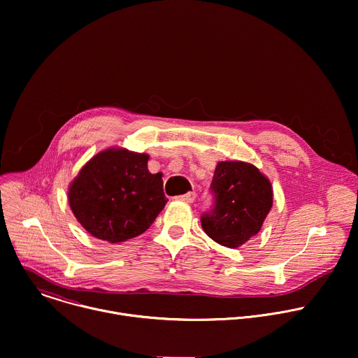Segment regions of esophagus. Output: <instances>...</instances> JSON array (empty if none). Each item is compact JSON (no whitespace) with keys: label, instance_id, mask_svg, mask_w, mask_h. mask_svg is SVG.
I'll return each instance as SVG.
<instances>
[{"label":"esophagus","instance_id":"34e87169","mask_svg":"<svg viewBox=\"0 0 358 358\" xmlns=\"http://www.w3.org/2000/svg\"><path fill=\"white\" fill-rule=\"evenodd\" d=\"M195 198H196V194H195V192H187V194H184V195H178V196H177V199L185 201V202H194Z\"/></svg>","mask_w":358,"mask_h":358}]
</instances>
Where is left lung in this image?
Listing matches in <instances>:
<instances>
[{"label": "left lung", "instance_id": "left-lung-1", "mask_svg": "<svg viewBox=\"0 0 358 358\" xmlns=\"http://www.w3.org/2000/svg\"><path fill=\"white\" fill-rule=\"evenodd\" d=\"M215 208L201 217L203 231L220 246L237 249L255 237L273 206V185L255 164L217 162L212 185Z\"/></svg>", "mask_w": 358, "mask_h": 358}]
</instances>
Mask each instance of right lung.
Segmentation results:
<instances>
[{
    "mask_svg": "<svg viewBox=\"0 0 358 358\" xmlns=\"http://www.w3.org/2000/svg\"><path fill=\"white\" fill-rule=\"evenodd\" d=\"M149 155L108 148L70 182L73 215L94 237L122 243L146 231L167 203L163 180L148 169Z\"/></svg>",
    "mask_w": 358,
    "mask_h": 358,
    "instance_id": "right-lung-1",
    "label": "right lung"
}]
</instances>
